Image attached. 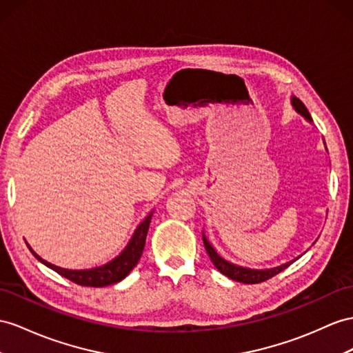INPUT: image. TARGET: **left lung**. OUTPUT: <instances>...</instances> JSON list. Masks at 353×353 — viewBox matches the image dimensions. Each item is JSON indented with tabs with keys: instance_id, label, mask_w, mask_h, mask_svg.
<instances>
[{
	"instance_id": "left-lung-1",
	"label": "left lung",
	"mask_w": 353,
	"mask_h": 353,
	"mask_svg": "<svg viewBox=\"0 0 353 353\" xmlns=\"http://www.w3.org/2000/svg\"><path fill=\"white\" fill-rule=\"evenodd\" d=\"M292 105L295 110L300 113L301 116H304L307 121L312 122V116L309 113V110H307L305 105L303 104L301 99H298L295 97H292ZM203 241H204V248H205V252L207 255L210 256L212 263L214 264V267L218 268L222 274H225L227 277L236 280V282H241V283H261V282H265V280L274 277L276 274H279L280 271H283L285 268H288L289 265H291L294 261H296L298 258H295L294 261H291V263H286L280 267H274V268H268V270H250V268H245V267H239V265H234L231 263H228V261H225L223 258H221L218 255V252H216L212 245L209 243V240L205 239V236L203 234Z\"/></svg>"
}]
</instances>
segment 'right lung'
Wrapping results in <instances>:
<instances>
[{"label":"right lung","mask_w":353,"mask_h":353,"mask_svg":"<svg viewBox=\"0 0 353 353\" xmlns=\"http://www.w3.org/2000/svg\"><path fill=\"white\" fill-rule=\"evenodd\" d=\"M150 219H152V213H149V216L144 219L137 230H135L132 239L130 240L128 245L122 250V254L119 256H116L110 263H107L101 267L97 268H89V270H67V268H61L53 265L48 261L41 259L35 252L30 248L28 243L26 246L30 248V250L32 252V255L37 258L40 263H43L46 267L52 268L53 271H57L58 274H61L62 277H65L71 282H74L80 286H92V288H103V286H108L121 282L122 279H125L126 276L130 274V271L137 265L139 259L143 254L144 245H146V236L149 231V225H150Z\"/></svg>","instance_id":"add662e5"}]
</instances>
